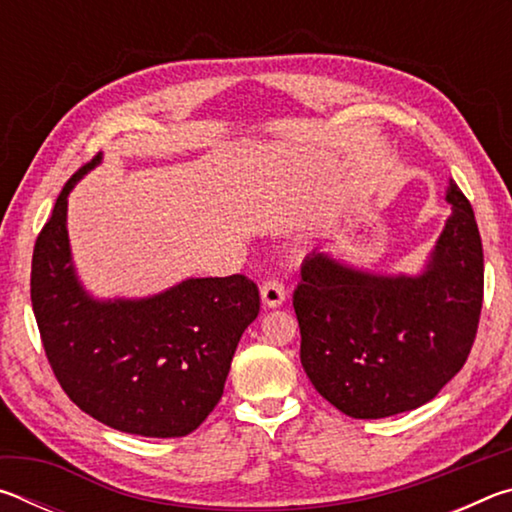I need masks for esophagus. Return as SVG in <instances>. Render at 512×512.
Returning <instances> with one entry per match:
<instances>
[{
	"mask_svg": "<svg viewBox=\"0 0 512 512\" xmlns=\"http://www.w3.org/2000/svg\"><path fill=\"white\" fill-rule=\"evenodd\" d=\"M284 298H287V291H284V284L277 277L262 284V302L266 307H280Z\"/></svg>",
	"mask_w": 512,
	"mask_h": 512,
	"instance_id": "1",
	"label": "esophagus"
}]
</instances>
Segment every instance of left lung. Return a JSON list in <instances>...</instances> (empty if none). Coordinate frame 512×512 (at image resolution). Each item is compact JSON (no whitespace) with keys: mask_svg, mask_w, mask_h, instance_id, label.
I'll return each instance as SVG.
<instances>
[{"mask_svg":"<svg viewBox=\"0 0 512 512\" xmlns=\"http://www.w3.org/2000/svg\"><path fill=\"white\" fill-rule=\"evenodd\" d=\"M445 223L420 275H375L325 253L302 262L293 293L300 361L350 418L413 411L470 357L483 305V246L472 205L449 180Z\"/></svg>","mask_w":512,"mask_h":512,"instance_id":"8db88e82","label":"left lung"}]
</instances>
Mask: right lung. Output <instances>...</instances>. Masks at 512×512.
<instances>
[{
  "label": "right lung",
  "instance_id": "1",
  "mask_svg": "<svg viewBox=\"0 0 512 512\" xmlns=\"http://www.w3.org/2000/svg\"><path fill=\"white\" fill-rule=\"evenodd\" d=\"M99 155L67 180L40 230L31 302L49 366L69 400L108 427L180 438L219 404L244 329L259 314L246 275L192 277L142 300H97L76 277L67 196Z\"/></svg>",
  "mask_w": 512,
  "mask_h": 512
}]
</instances>
